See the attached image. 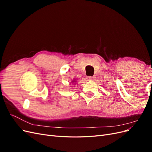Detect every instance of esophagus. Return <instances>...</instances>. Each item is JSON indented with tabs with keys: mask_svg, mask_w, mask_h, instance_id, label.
Masks as SVG:
<instances>
[{
	"mask_svg": "<svg viewBox=\"0 0 152 152\" xmlns=\"http://www.w3.org/2000/svg\"><path fill=\"white\" fill-rule=\"evenodd\" d=\"M94 77H93V76H89V77H87V80H93L94 79Z\"/></svg>",
	"mask_w": 152,
	"mask_h": 152,
	"instance_id": "obj_1",
	"label": "esophagus"
}]
</instances>
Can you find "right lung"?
I'll use <instances>...</instances> for the list:
<instances>
[{
	"mask_svg": "<svg viewBox=\"0 0 152 152\" xmlns=\"http://www.w3.org/2000/svg\"><path fill=\"white\" fill-rule=\"evenodd\" d=\"M73 82H74V80H73Z\"/></svg>",
	"mask_w": 152,
	"mask_h": 152,
	"instance_id": "add662e5",
	"label": "right lung"
}]
</instances>
